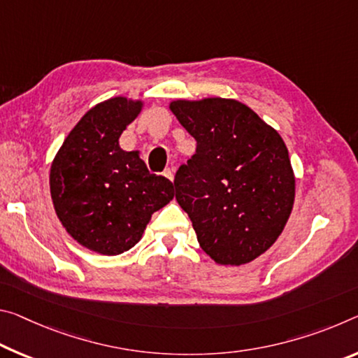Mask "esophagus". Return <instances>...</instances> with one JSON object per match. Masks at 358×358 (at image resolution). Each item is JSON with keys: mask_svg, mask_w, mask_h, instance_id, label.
I'll return each mask as SVG.
<instances>
[{"mask_svg": "<svg viewBox=\"0 0 358 358\" xmlns=\"http://www.w3.org/2000/svg\"><path fill=\"white\" fill-rule=\"evenodd\" d=\"M164 175H166V178H169L170 181H173V178H175V170H173V169H167L166 172H164Z\"/></svg>", "mask_w": 358, "mask_h": 358, "instance_id": "obj_1", "label": "esophagus"}]
</instances>
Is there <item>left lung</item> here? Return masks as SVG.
<instances>
[{
	"mask_svg": "<svg viewBox=\"0 0 358 358\" xmlns=\"http://www.w3.org/2000/svg\"><path fill=\"white\" fill-rule=\"evenodd\" d=\"M169 108L197 141L175 175V199L215 263H250L272 247L293 210L296 180L285 141L239 100L177 99Z\"/></svg>",
	"mask_w": 358,
	"mask_h": 358,
	"instance_id": "left-lung-1",
	"label": "left lung"
}]
</instances>
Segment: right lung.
I'll list each match as a JSON object with an SVG mask.
<instances>
[{
    "label": "right lung",
    "instance_id": "1",
    "mask_svg": "<svg viewBox=\"0 0 358 358\" xmlns=\"http://www.w3.org/2000/svg\"><path fill=\"white\" fill-rule=\"evenodd\" d=\"M143 100L111 97L79 119L50 166L54 210L65 231L90 252L124 253L143 236L156 210L173 199V185L151 175L138 151H124L119 137Z\"/></svg>",
    "mask_w": 358,
    "mask_h": 358
}]
</instances>
